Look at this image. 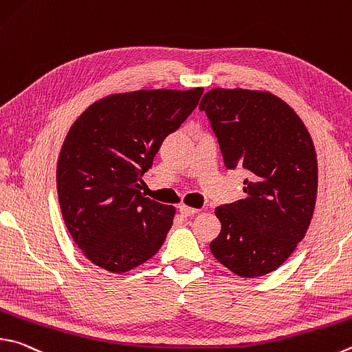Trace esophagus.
Returning <instances> with one entry per match:
<instances>
[{
    "label": "esophagus",
    "mask_w": 352,
    "mask_h": 352,
    "mask_svg": "<svg viewBox=\"0 0 352 352\" xmlns=\"http://www.w3.org/2000/svg\"><path fill=\"white\" fill-rule=\"evenodd\" d=\"M197 212H198L197 208H189V206H186V204H182L180 206V214L184 217H192Z\"/></svg>",
    "instance_id": "esophagus-1"
}]
</instances>
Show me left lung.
Wrapping results in <instances>:
<instances>
[{
	"mask_svg": "<svg viewBox=\"0 0 352 352\" xmlns=\"http://www.w3.org/2000/svg\"><path fill=\"white\" fill-rule=\"evenodd\" d=\"M228 169L246 174L245 198L215 209L210 252L240 277L276 271L314 214L317 157L308 129L283 100L248 89H212L200 103Z\"/></svg>",
	"mask_w": 352,
	"mask_h": 352,
	"instance_id": "1",
	"label": "left lung"
}]
</instances>
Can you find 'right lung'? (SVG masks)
Listing matches in <instances>:
<instances>
[{
  "mask_svg": "<svg viewBox=\"0 0 352 352\" xmlns=\"http://www.w3.org/2000/svg\"><path fill=\"white\" fill-rule=\"evenodd\" d=\"M201 94L203 87L113 94L89 106L69 129L56 189L69 232L94 265L127 272L162 248L175 208L140 192L142 177Z\"/></svg>",
  "mask_w": 352,
  "mask_h": 352,
  "instance_id": "1",
  "label": "right lung"
}]
</instances>
